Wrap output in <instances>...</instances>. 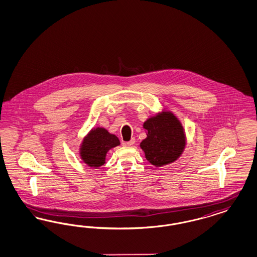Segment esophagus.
Wrapping results in <instances>:
<instances>
[{
	"label": "esophagus",
	"mask_w": 257,
	"mask_h": 257,
	"mask_svg": "<svg viewBox=\"0 0 257 257\" xmlns=\"http://www.w3.org/2000/svg\"><path fill=\"white\" fill-rule=\"evenodd\" d=\"M135 142H136V140L135 139H132L131 141H129V142H125V144L127 145V146H132L133 145L134 143H135Z\"/></svg>",
	"instance_id": "1"
}]
</instances>
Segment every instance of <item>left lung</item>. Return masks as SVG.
<instances>
[{"label": "left lung", "instance_id": "obj_1", "mask_svg": "<svg viewBox=\"0 0 257 257\" xmlns=\"http://www.w3.org/2000/svg\"><path fill=\"white\" fill-rule=\"evenodd\" d=\"M143 128L147 138L142 141L141 147L151 164L160 167L174 162L182 154L185 147L183 127L171 112L148 118Z\"/></svg>", "mask_w": 257, "mask_h": 257}]
</instances>
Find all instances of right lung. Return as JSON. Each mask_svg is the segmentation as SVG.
Masks as SVG:
<instances>
[{
  "instance_id": "add662e5",
  "label": "right lung",
  "mask_w": 257,
  "mask_h": 257,
  "mask_svg": "<svg viewBox=\"0 0 257 257\" xmlns=\"http://www.w3.org/2000/svg\"><path fill=\"white\" fill-rule=\"evenodd\" d=\"M117 145L119 141L115 135L104 128H96L83 140L80 157L88 166L97 168L105 163L107 152Z\"/></svg>"
}]
</instances>
